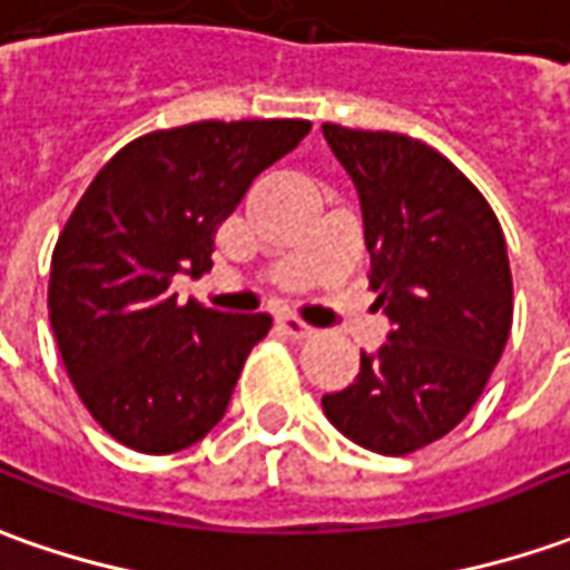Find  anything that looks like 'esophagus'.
<instances>
[{"instance_id":"esophagus-1","label":"esophagus","mask_w":570,"mask_h":570,"mask_svg":"<svg viewBox=\"0 0 570 570\" xmlns=\"http://www.w3.org/2000/svg\"><path fill=\"white\" fill-rule=\"evenodd\" d=\"M277 327H281L286 336H293V340H308V336H315V327H308L305 321H299V317L293 315L277 317Z\"/></svg>"}]
</instances>
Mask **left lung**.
<instances>
[{"instance_id":"1","label":"left lung","mask_w":570,"mask_h":570,"mask_svg":"<svg viewBox=\"0 0 570 570\" xmlns=\"http://www.w3.org/2000/svg\"><path fill=\"white\" fill-rule=\"evenodd\" d=\"M358 193L371 289L390 321L358 377L321 399L352 443L409 455L446 436L490 381L512 331V268L493 208L421 139L321 124Z\"/></svg>"}]
</instances>
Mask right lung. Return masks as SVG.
<instances>
[{"label": "right lung", "instance_id": "right-lung-1", "mask_svg": "<svg viewBox=\"0 0 570 570\" xmlns=\"http://www.w3.org/2000/svg\"><path fill=\"white\" fill-rule=\"evenodd\" d=\"M308 121H199L127 142L58 236L49 321L77 396L124 446L168 455L218 424L268 315L177 302L212 268L218 224Z\"/></svg>", "mask_w": 570, "mask_h": 570}]
</instances>
